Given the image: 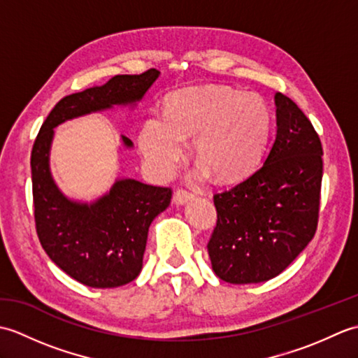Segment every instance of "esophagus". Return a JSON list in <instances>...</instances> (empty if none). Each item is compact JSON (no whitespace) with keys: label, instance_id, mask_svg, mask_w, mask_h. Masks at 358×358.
<instances>
[{"label":"esophagus","instance_id":"34e87169","mask_svg":"<svg viewBox=\"0 0 358 358\" xmlns=\"http://www.w3.org/2000/svg\"><path fill=\"white\" fill-rule=\"evenodd\" d=\"M191 200H194V194L183 191V189H180V191H177L173 195V201H175V204H178V206H183V204H186Z\"/></svg>","mask_w":358,"mask_h":358}]
</instances>
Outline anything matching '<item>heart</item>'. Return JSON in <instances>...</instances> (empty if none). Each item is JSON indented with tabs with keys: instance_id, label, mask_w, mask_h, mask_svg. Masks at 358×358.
Returning a JSON list of instances; mask_svg holds the SVG:
<instances>
[{
	"instance_id": "b5f03b06",
	"label": "heart",
	"mask_w": 358,
	"mask_h": 358,
	"mask_svg": "<svg viewBox=\"0 0 358 358\" xmlns=\"http://www.w3.org/2000/svg\"><path fill=\"white\" fill-rule=\"evenodd\" d=\"M271 110L260 95L223 86L177 90L166 96L164 118L150 117L138 134L146 163L169 175L194 138V157L217 181L245 178L262 162Z\"/></svg>"
}]
</instances>
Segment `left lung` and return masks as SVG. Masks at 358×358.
I'll list each match as a JSON object with an SVG mask.
<instances>
[{
	"label": "left lung",
	"instance_id": "left-lung-1",
	"mask_svg": "<svg viewBox=\"0 0 358 358\" xmlns=\"http://www.w3.org/2000/svg\"><path fill=\"white\" fill-rule=\"evenodd\" d=\"M277 134L263 164L214 195L217 226L208 243L215 275L263 283L283 272L314 238L323 175L322 143L299 106L277 92Z\"/></svg>",
	"mask_w": 358,
	"mask_h": 358
}]
</instances>
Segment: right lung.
<instances>
[{"label": "right lung", "instance_id": "right-lung-1", "mask_svg": "<svg viewBox=\"0 0 358 358\" xmlns=\"http://www.w3.org/2000/svg\"><path fill=\"white\" fill-rule=\"evenodd\" d=\"M159 72L117 75L101 86L64 96L38 134L30 167L38 238L50 260L67 275L90 287H117L138 277L149 226L169 206V187L150 186L118 177L106 194L92 201L75 200L58 187L50 171L55 127L90 113L129 108L134 110ZM121 144L134 143L121 135Z\"/></svg>", "mask_w": 358, "mask_h": 358}]
</instances>
